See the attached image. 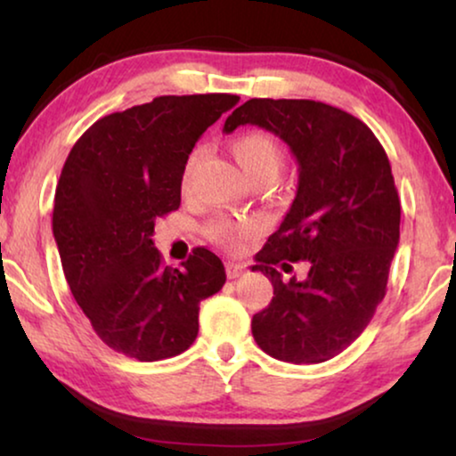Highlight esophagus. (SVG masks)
<instances>
[{
	"label": "esophagus",
	"mask_w": 456,
	"mask_h": 456,
	"mask_svg": "<svg viewBox=\"0 0 456 456\" xmlns=\"http://www.w3.org/2000/svg\"><path fill=\"white\" fill-rule=\"evenodd\" d=\"M242 272H245V265H242V264H234V261H226V273H228L230 280L239 278Z\"/></svg>",
	"instance_id": "34e87169"
}]
</instances>
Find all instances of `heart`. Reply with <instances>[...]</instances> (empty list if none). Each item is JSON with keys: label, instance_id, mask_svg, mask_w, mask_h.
I'll list each match as a JSON object with an SVG mask.
<instances>
[{"label": "heart", "instance_id": "heart-1", "mask_svg": "<svg viewBox=\"0 0 456 456\" xmlns=\"http://www.w3.org/2000/svg\"><path fill=\"white\" fill-rule=\"evenodd\" d=\"M230 151L239 161L242 172L247 174L248 180H259V178H276L280 167L284 164V153L280 142L273 139L272 134L261 133V130H253V133L240 134L239 139L232 141L230 145ZM199 159V153H192L189 161L184 166L183 174V186L186 189L189 184V178L192 170H195ZM255 222L248 220H228V217H222V220H216L209 226V236L216 242H220L222 247L226 248H236L242 247V242L248 234H253Z\"/></svg>", "mask_w": 456, "mask_h": 456}]
</instances>
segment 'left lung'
Returning <instances> with one entry per match:
<instances>
[{
  "mask_svg": "<svg viewBox=\"0 0 456 456\" xmlns=\"http://www.w3.org/2000/svg\"><path fill=\"white\" fill-rule=\"evenodd\" d=\"M265 128L298 164L297 195L255 255L273 297L253 315L261 351L286 363H323L361 336L382 303L401 239V201L388 155L359 118L311 99H248L224 124ZM307 260L308 278L282 281L280 263Z\"/></svg>",
  "mask_w": 456,
  "mask_h": 456,
  "instance_id": "left-lung-1",
  "label": "left lung"
}]
</instances>
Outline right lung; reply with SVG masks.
<instances>
[{"label": "right lung", "instance_id": "add662e5", "mask_svg": "<svg viewBox=\"0 0 456 456\" xmlns=\"http://www.w3.org/2000/svg\"><path fill=\"white\" fill-rule=\"evenodd\" d=\"M239 99L164 95L116 111L80 136L61 167L52 224L64 276L99 338L130 359L184 353L197 338L199 303L226 282L205 247L172 267L151 236L180 208L195 142Z\"/></svg>", "mask_w": 456, "mask_h": 456}]
</instances>
